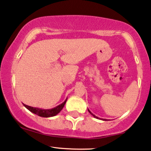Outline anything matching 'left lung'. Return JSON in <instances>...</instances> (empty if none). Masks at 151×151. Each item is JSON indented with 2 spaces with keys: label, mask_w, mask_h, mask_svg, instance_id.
I'll use <instances>...</instances> for the list:
<instances>
[{
  "label": "left lung",
  "mask_w": 151,
  "mask_h": 151,
  "mask_svg": "<svg viewBox=\"0 0 151 151\" xmlns=\"http://www.w3.org/2000/svg\"><path fill=\"white\" fill-rule=\"evenodd\" d=\"M88 112H89V113H91V115H93V116L94 117H96V118H97V119H100V118H99V117H98L97 116H96V115H95L93 114V113H92L91 112V111H90L89 110H88ZM103 120H106V119H103Z\"/></svg>",
  "instance_id": "obj_1"
}]
</instances>
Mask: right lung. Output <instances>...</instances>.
<instances>
[{"label": "right lung", "mask_w": 151, "mask_h": 151, "mask_svg": "<svg viewBox=\"0 0 151 151\" xmlns=\"http://www.w3.org/2000/svg\"><path fill=\"white\" fill-rule=\"evenodd\" d=\"M67 100H66L63 104H60L58 106L51 109H41L35 108V107L28 106V105H26V104H24V106H25L29 111H30L31 112L34 113V114L38 115L40 117H53V116H55V115H57L58 113L60 112V111L63 109L64 106H65V103L67 102Z\"/></svg>", "instance_id": "add662e5"}]
</instances>
